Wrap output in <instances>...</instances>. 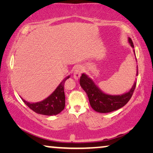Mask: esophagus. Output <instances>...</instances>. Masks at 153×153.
<instances>
[{"mask_svg":"<svg viewBox=\"0 0 153 153\" xmlns=\"http://www.w3.org/2000/svg\"><path fill=\"white\" fill-rule=\"evenodd\" d=\"M81 72H82V68L81 66H76L75 68V69L74 70V74H73V77L75 80L79 79V77L81 76Z\"/></svg>","mask_w":153,"mask_h":153,"instance_id":"obj_1","label":"esophagus"}]
</instances>
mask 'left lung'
Instances as JSON below:
<instances>
[{"mask_svg": "<svg viewBox=\"0 0 153 153\" xmlns=\"http://www.w3.org/2000/svg\"><path fill=\"white\" fill-rule=\"evenodd\" d=\"M128 41L131 46L133 48V42L130 37L128 38ZM133 53L135 55L134 50ZM137 74L138 70L137 67L136 76H137ZM80 85L83 90L86 92L91 107L94 111L98 113H109L120 109L128 102L135 90L136 81L134 82V84L130 90L121 95H111L103 92L96 85L93 80L85 73L82 74L80 78Z\"/></svg>", "mask_w": 153, "mask_h": 153, "instance_id": "left-lung-1", "label": "left lung"}]
</instances>
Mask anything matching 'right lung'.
Segmentation results:
<instances>
[{
  "mask_svg": "<svg viewBox=\"0 0 153 153\" xmlns=\"http://www.w3.org/2000/svg\"><path fill=\"white\" fill-rule=\"evenodd\" d=\"M70 76H68L63 79L55 90L45 99L37 102H29L23 99L26 105L30 109L37 114L44 116H55L62 112L65 107V94L64 83Z\"/></svg>",
  "mask_w": 153,
  "mask_h": 153,
  "instance_id": "add662e5",
  "label": "right lung"
}]
</instances>
